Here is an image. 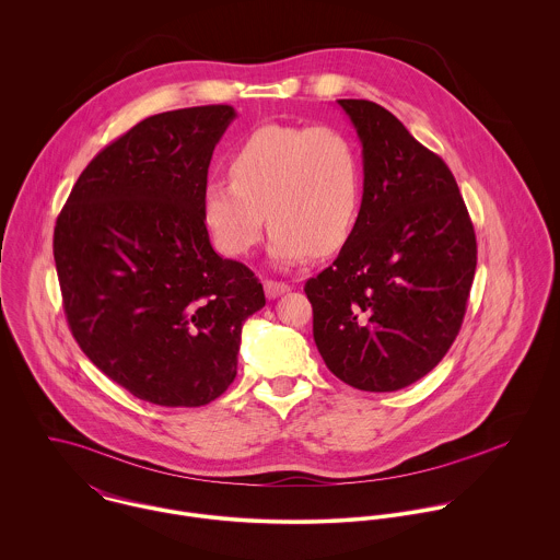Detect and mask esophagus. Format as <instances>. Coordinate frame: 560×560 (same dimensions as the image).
Instances as JSON below:
<instances>
[{
    "label": "esophagus",
    "instance_id": "1",
    "mask_svg": "<svg viewBox=\"0 0 560 560\" xmlns=\"http://www.w3.org/2000/svg\"><path fill=\"white\" fill-rule=\"evenodd\" d=\"M289 289H291V287L284 284V282H273V280H267V282H265V295H267L269 300H276V298L284 295Z\"/></svg>",
    "mask_w": 560,
    "mask_h": 560
}]
</instances>
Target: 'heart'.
<instances>
[{
  "mask_svg": "<svg viewBox=\"0 0 560 560\" xmlns=\"http://www.w3.org/2000/svg\"><path fill=\"white\" fill-rule=\"evenodd\" d=\"M362 172L355 147L334 127L265 125L231 160V180L209 178L202 218L215 245L245 256L273 224L269 256L280 267L304 262L315 249H340L355 229Z\"/></svg>",
  "mask_w": 560,
  "mask_h": 560,
  "instance_id": "obj_1",
  "label": "heart"
}]
</instances>
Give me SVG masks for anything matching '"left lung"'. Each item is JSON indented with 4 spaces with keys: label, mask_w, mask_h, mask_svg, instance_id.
Returning <instances> with one entry per match:
<instances>
[{
    "label": "left lung",
    "mask_w": 560,
    "mask_h": 560,
    "mask_svg": "<svg viewBox=\"0 0 560 560\" xmlns=\"http://www.w3.org/2000/svg\"><path fill=\"white\" fill-rule=\"evenodd\" d=\"M360 144V215L306 282L323 362L345 384L395 393L438 366L459 334L477 237L448 165L373 101L338 98Z\"/></svg>",
    "instance_id": "obj_1"
}]
</instances>
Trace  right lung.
<instances>
[{
    "label": "right lung",
    "instance_id": "1",
    "mask_svg": "<svg viewBox=\"0 0 560 560\" xmlns=\"http://www.w3.org/2000/svg\"><path fill=\"white\" fill-rule=\"evenodd\" d=\"M237 118L205 105L144 118L81 172L54 231L81 351L138 399L200 407L237 375L262 284L222 258L202 218L215 144Z\"/></svg>",
    "mask_w": 560,
    "mask_h": 560
}]
</instances>
